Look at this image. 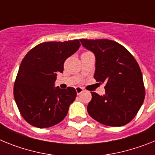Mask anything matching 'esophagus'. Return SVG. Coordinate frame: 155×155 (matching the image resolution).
Masks as SVG:
<instances>
[{
    "instance_id": "34e87169",
    "label": "esophagus",
    "mask_w": 155,
    "mask_h": 155,
    "mask_svg": "<svg viewBox=\"0 0 155 155\" xmlns=\"http://www.w3.org/2000/svg\"><path fill=\"white\" fill-rule=\"evenodd\" d=\"M76 93H77V94L79 95V94H80L82 92H83V89L80 87H76Z\"/></svg>"
}]
</instances>
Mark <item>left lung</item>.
<instances>
[{
  "instance_id": "8db88e82",
  "label": "left lung",
  "mask_w": 155,
  "mask_h": 155,
  "mask_svg": "<svg viewBox=\"0 0 155 155\" xmlns=\"http://www.w3.org/2000/svg\"><path fill=\"white\" fill-rule=\"evenodd\" d=\"M95 55L94 79L105 83V94L91 92L88 114L101 124L122 126L136 116L144 101L145 90L139 64L127 50L113 40L80 39Z\"/></svg>"
}]
</instances>
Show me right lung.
<instances>
[{"label": "right lung", "mask_w": 155, "mask_h": 155, "mask_svg": "<svg viewBox=\"0 0 155 155\" xmlns=\"http://www.w3.org/2000/svg\"><path fill=\"white\" fill-rule=\"evenodd\" d=\"M78 40L44 42L30 50L21 61L14 86L16 104L28 123L38 128L58 124L76 97L73 87H54L64 61L80 47Z\"/></svg>", "instance_id": "1"}]
</instances>
